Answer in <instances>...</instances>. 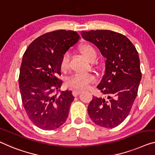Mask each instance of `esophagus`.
I'll return each mask as SVG.
<instances>
[{
	"label": "esophagus",
	"instance_id": "esophagus-1",
	"mask_svg": "<svg viewBox=\"0 0 155 155\" xmlns=\"http://www.w3.org/2000/svg\"><path fill=\"white\" fill-rule=\"evenodd\" d=\"M80 93H81V91H80V90H73L72 94L74 96H78Z\"/></svg>",
	"mask_w": 155,
	"mask_h": 155
}]
</instances>
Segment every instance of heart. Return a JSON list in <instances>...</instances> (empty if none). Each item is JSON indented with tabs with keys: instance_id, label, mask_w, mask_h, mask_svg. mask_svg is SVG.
<instances>
[{
	"instance_id": "1",
	"label": "heart",
	"mask_w": 155,
	"mask_h": 155,
	"mask_svg": "<svg viewBox=\"0 0 155 155\" xmlns=\"http://www.w3.org/2000/svg\"><path fill=\"white\" fill-rule=\"evenodd\" d=\"M80 51L86 58L89 61H94L97 58V52L95 48L89 44H85L80 47ZM71 53L66 51L64 53L59 61V67L63 72H66L70 66ZM96 80L95 76L88 73V74H82V73H75L70 77H68L65 81V85L66 87L74 89H84L89 87L90 84L94 82Z\"/></svg>"
}]
</instances>
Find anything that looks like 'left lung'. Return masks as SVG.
<instances>
[{
	"label": "left lung",
	"mask_w": 155,
	"mask_h": 155,
	"mask_svg": "<svg viewBox=\"0 0 155 155\" xmlns=\"http://www.w3.org/2000/svg\"><path fill=\"white\" fill-rule=\"evenodd\" d=\"M82 38L98 48L105 60V71L97 88L107 99L94 96L88 113L96 125L113 128L129 115L141 80L138 52L128 38L111 30L81 32Z\"/></svg>",
	"instance_id": "1"
}]
</instances>
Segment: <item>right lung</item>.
Wrapping results in <instances>:
<instances>
[{
  "label": "right lung",
  "instance_id": "add662e5",
  "mask_svg": "<svg viewBox=\"0 0 155 155\" xmlns=\"http://www.w3.org/2000/svg\"><path fill=\"white\" fill-rule=\"evenodd\" d=\"M80 39L75 31L54 30L35 39L23 54L18 78L21 100L28 118L40 129L55 130L67 119L72 92L53 94L62 84L58 78L61 56Z\"/></svg>",
  "mask_w": 155,
  "mask_h": 155
}]
</instances>
